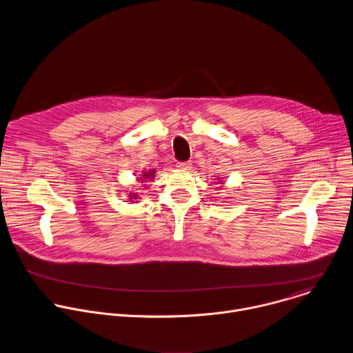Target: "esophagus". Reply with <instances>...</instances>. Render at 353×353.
<instances>
[{"label":"esophagus","instance_id":"obj_1","mask_svg":"<svg viewBox=\"0 0 353 353\" xmlns=\"http://www.w3.org/2000/svg\"><path fill=\"white\" fill-rule=\"evenodd\" d=\"M176 166H177L180 170H190V169H191V163H190V162H179Z\"/></svg>","mask_w":353,"mask_h":353}]
</instances>
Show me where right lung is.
<instances>
[{"mask_svg": "<svg viewBox=\"0 0 353 353\" xmlns=\"http://www.w3.org/2000/svg\"><path fill=\"white\" fill-rule=\"evenodd\" d=\"M155 177V170L154 169H150L148 172H143V174L137 179L139 183H147V181H151L152 179ZM129 201L130 202H136L137 199H140L139 196V192H129Z\"/></svg>", "mask_w": 353, "mask_h": 353, "instance_id": "add662e5", "label": "right lung"}]
</instances>
